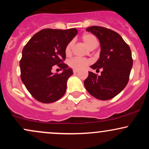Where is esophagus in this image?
I'll use <instances>...</instances> for the list:
<instances>
[{
    "mask_svg": "<svg viewBox=\"0 0 149 149\" xmlns=\"http://www.w3.org/2000/svg\"><path fill=\"white\" fill-rule=\"evenodd\" d=\"M78 70H76V69H74V70H73V73H74V74H76V73H78Z\"/></svg>",
    "mask_w": 149,
    "mask_h": 149,
    "instance_id": "34e87169",
    "label": "esophagus"
}]
</instances>
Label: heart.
Listing matches in <instances>:
<instances>
[{
    "label": "heart",
    "instance_id": "heart-1",
    "mask_svg": "<svg viewBox=\"0 0 149 149\" xmlns=\"http://www.w3.org/2000/svg\"><path fill=\"white\" fill-rule=\"evenodd\" d=\"M82 40L86 45L89 49H91L94 47H96L97 45V40L96 37L91 33H85L82 36ZM73 47V42H70L66 45L65 48V53L66 55H70L71 53V49ZM90 64V61L87 59H82V58H73L71 59L69 62V65L73 69L82 70L85 69L88 65Z\"/></svg>",
    "mask_w": 149,
    "mask_h": 149
}]
</instances>
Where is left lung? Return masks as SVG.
I'll return each mask as SVG.
<instances>
[{
  "instance_id": "obj_1",
  "label": "left lung",
  "mask_w": 149,
  "mask_h": 149,
  "mask_svg": "<svg viewBox=\"0 0 149 149\" xmlns=\"http://www.w3.org/2000/svg\"><path fill=\"white\" fill-rule=\"evenodd\" d=\"M99 39L101 45L100 58L90 67L102 69L101 76L89 71L85 88L92 96L100 100L113 98L127 85L133 60L129 45L113 31L97 26L86 29Z\"/></svg>"
}]
</instances>
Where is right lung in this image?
Instances as JSON below:
<instances>
[{
    "label": "right lung",
    "mask_w": 149,
    "mask_h": 149,
    "mask_svg": "<svg viewBox=\"0 0 149 149\" xmlns=\"http://www.w3.org/2000/svg\"><path fill=\"white\" fill-rule=\"evenodd\" d=\"M78 33L76 28L67 30L45 29L33 35L22 50L19 62L21 79L36 100L48 104L61 98L73 70L63 63L65 48ZM58 65L63 71L54 74L52 69Z\"/></svg>",
    "instance_id": "1"
}]
</instances>
